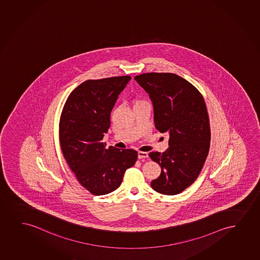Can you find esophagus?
<instances>
[{
	"label": "esophagus",
	"instance_id": "esophagus-1",
	"mask_svg": "<svg viewBox=\"0 0 260 260\" xmlns=\"http://www.w3.org/2000/svg\"><path fill=\"white\" fill-rule=\"evenodd\" d=\"M138 157L139 158H145L148 157V153L145 152H138Z\"/></svg>",
	"mask_w": 260,
	"mask_h": 260
}]
</instances>
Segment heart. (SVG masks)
<instances>
[{"mask_svg":"<svg viewBox=\"0 0 260 260\" xmlns=\"http://www.w3.org/2000/svg\"><path fill=\"white\" fill-rule=\"evenodd\" d=\"M137 102H136V103H137Z\"/></svg>","mask_w":260,"mask_h":260,"instance_id":"1","label":"heart"}]
</instances>
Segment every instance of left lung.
I'll return each instance as SVG.
<instances>
[{
	"label": "left lung",
	"instance_id": "1",
	"mask_svg": "<svg viewBox=\"0 0 260 260\" xmlns=\"http://www.w3.org/2000/svg\"><path fill=\"white\" fill-rule=\"evenodd\" d=\"M135 80L152 101L155 128L169 135L166 152L149 153L161 167L160 176L151 186L157 192L176 195L199 177L209 152L206 102L194 85L173 73H145Z\"/></svg>",
	"mask_w": 260,
	"mask_h": 260
}]
</instances>
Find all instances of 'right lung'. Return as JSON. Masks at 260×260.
I'll return each instance as SVG.
<instances>
[{
	"label": "right lung",
	"mask_w": 260,
	"mask_h": 260,
	"mask_svg": "<svg viewBox=\"0 0 260 260\" xmlns=\"http://www.w3.org/2000/svg\"><path fill=\"white\" fill-rule=\"evenodd\" d=\"M129 76L87 80L69 95L61 112V152L78 182L91 194L106 195L119 188L126 169L134 166L133 149L106 148L102 141L110 114Z\"/></svg>",
	"instance_id": "1"
}]
</instances>
